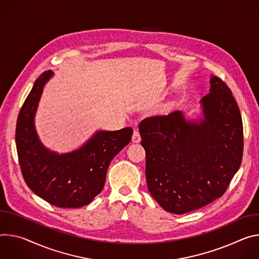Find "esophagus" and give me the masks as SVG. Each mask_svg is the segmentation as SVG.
<instances>
[{
	"instance_id": "esophagus-1",
	"label": "esophagus",
	"mask_w": 259,
	"mask_h": 259,
	"mask_svg": "<svg viewBox=\"0 0 259 259\" xmlns=\"http://www.w3.org/2000/svg\"><path fill=\"white\" fill-rule=\"evenodd\" d=\"M141 141V136H140V133L138 130H135L134 131V134H133V142L134 143H139Z\"/></svg>"
}]
</instances>
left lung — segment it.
I'll return each mask as SVG.
<instances>
[{"instance_id": "1", "label": "left lung", "mask_w": 259, "mask_h": 259, "mask_svg": "<svg viewBox=\"0 0 259 259\" xmlns=\"http://www.w3.org/2000/svg\"><path fill=\"white\" fill-rule=\"evenodd\" d=\"M210 83V93L200 101L204 118L189 121L175 111L139 125L149 192L169 213L182 215L222 196L242 162L238 104L220 78L213 76Z\"/></svg>"}]
</instances>
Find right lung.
Listing matches in <instances>:
<instances>
[{"label":"right lung","instance_id":"obj_1","mask_svg":"<svg viewBox=\"0 0 259 259\" xmlns=\"http://www.w3.org/2000/svg\"><path fill=\"white\" fill-rule=\"evenodd\" d=\"M45 71L35 81L17 117L15 141L21 174L38 196L59 208L89 205L102 191L111 160L132 140L133 128L98 132L85 145L70 153L46 149L38 139L34 117L44 84Z\"/></svg>","mask_w":259,"mask_h":259}]
</instances>
